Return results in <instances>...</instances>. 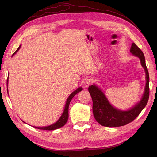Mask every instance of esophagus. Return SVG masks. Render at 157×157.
<instances>
[{"label":"esophagus","instance_id":"34e87169","mask_svg":"<svg viewBox=\"0 0 157 157\" xmlns=\"http://www.w3.org/2000/svg\"><path fill=\"white\" fill-rule=\"evenodd\" d=\"M91 82H92V80L90 79V78H86V80H84V86H85V87H88L89 85L91 84Z\"/></svg>","mask_w":157,"mask_h":157}]
</instances>
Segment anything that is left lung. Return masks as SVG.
<instances>
[{
  "label": "left lung",
  "mask_w": 157,
  "mask_h": 157,
  "mask_svg": "<svg viewBox=\"0 0 157 157\" xmlns=\"http://www.w3.org/2000/svg\"><path fill=\"white\" fill-rule=\"evenodd\" d=\"M130 52L140 58L142 67L144 68L146 73L147 82L145 92L140 103L128 111L118 110L109 103L103 92L96 85H91L88 88V91L93 101L92 110L94 117L99 124L103 126L118 127L129 124L140 115L148 102L149 97V75L145 64L144 54L135 43H132Z\"/></svg>",
  "instance_id": "left-lung-1"
}]
</instances>
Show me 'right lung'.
I'll use <instances>...</instances> for the list:
<instances>
[{"instance_id":"obj_1","label":"right lung","mask_w":157,"mask_h":157,"mask_svg":"<svg viewBox=\"0 0 157 157\" xmlns=\"http://www.w3.org/2000/svg\"><path fill=\"white\" fill-rule=\"evenodd\" d=\"M20 46H19V48L16 50V51L15 52H14L12 56H13L14 54L16 53V52L19 50V49H20ZM7 82H8V81H7ZM82 90V88H78L76 90H75V91L73 93H71V94L69 96L67 101H66V104H65V109H64L62 115L61 116V117L59 118V119L58 121H57L56 123H54V124H52L50 126H46V127H35V128H37V129H40V130H56V129H58V128L63 126L66 124V122H67V121L68 120V117H69V103H70V102L71 101V99H72V98L75 96L76 94H77L78 92H80Z\"/></svg>"}]
</instances>
